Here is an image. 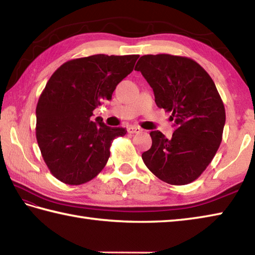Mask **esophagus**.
Segmentation results:
<instances>
[{"label": "esophagus", "mask_w": 255, "mask_h": 255, "mask_svg": "<svg viewBox=\"0 0 255 255\" xmlns=\"http://www.w3.org/2000/svg\"><path fill=\"white\" fill-rule=\"evenodd\" d=\"M127 131L129 133H140L142 131V129L139 128V127H136V126H130V127L127 128Z\"/></svg>", "instance_id": "1"}]
</instances>
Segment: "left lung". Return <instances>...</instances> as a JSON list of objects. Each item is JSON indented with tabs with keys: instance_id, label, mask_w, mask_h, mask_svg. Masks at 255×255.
<instances>
[{
	"instance_id": "left-lung-1",
	"label": "left lung",
	"mask_w": 255,
	"mask_h": 255,
	"mask_svg": "<svg viewBox=\"0 0 255 255\" xmlns=\"http://www.w3.org/2000/svg\"><path fill=\"white\" fill-rule=\"evenodd\" d=\"M134 69L142 74L159 108L171 113L174 131L168 139L150 132L151 148L142 153L160 180L183 186L196 180L222 141L226 109L214 82L193 59L170 54L143 55Z\"/></svg>"
}]
</instances>
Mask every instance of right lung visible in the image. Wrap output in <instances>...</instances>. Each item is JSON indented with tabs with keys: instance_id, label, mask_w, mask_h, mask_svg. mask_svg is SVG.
Listing matches in <instances>:
<instances>
[{
	"instance_id": "right-lung-1",
	"label": "right lung",
	"mask_w": 255,
	"mask_h": 255,
	"mask_svg": "<svg viewBox=\"0 0 255 255\" xmlns=\"http://www.w3.org/2000/svg\"><path fill=\"white\" fill-rule=\"evenodd\" d=\"M139 55L97 54L72 59L48 79L36 106V139L53 176L66 184L91 181L106 166L111 146L126 128L92 121L93 111L111 101Z\"/></svg>"
}]
</instances>
